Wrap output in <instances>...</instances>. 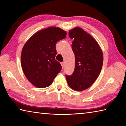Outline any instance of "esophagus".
I'll list each match as a JSON object with an SVG mask.
<instances>
[{
  "mask_svg": "<svg viewBox=\"0 0 126 126\" xmlns=\"http://www.w3.org/2000/svg\"><path fill=\"white\" fill-rule=\"evenodd\" d=\"M61 64L62 67L63 68L64 67V64H64V62H61Z\"/></svg>",
  "mask_w": 126,
  "mask_h": 126,
  "instance_id": "obj_1",
  "label": "esophagus"
}]
</instances>
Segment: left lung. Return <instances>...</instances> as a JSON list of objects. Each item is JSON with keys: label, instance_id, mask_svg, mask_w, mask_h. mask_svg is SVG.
I'll return each instance as SVG.
<instances>
[{"label": "left lung", "instance_id": "obj_1", "mask_svg": "<svg viewBox=\"0 0 126 126\" xmlns=\"http://www.w3.org/2000/svg\"><path fill=\"white\" fill-rule=\"evenodd\" d=\"M73 39L72 48L75 55V68L71 76H66L68 86L76 91L90 87L101 71L103 62V52L92 36L81 28L69 31Z\"/></svg>", "mask_w": 126, "mask_h": 126}]
</instances>
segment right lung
I'll return each instance as SVG.
<instances>
[{
    "label": "right lung",
    "mask_w": 126,
    "mask_h": 126,
    "mask_svg": "<svg viewBox=\"0 0 126 126\" xmlns=\"http://www.w3.org/2000/svg\"><path fill=\"white\" fill-rule=\"evenodd\" d=\"M66 35V32L60 28L50 27L37 32L24 44L21 65L26 78L35 87L50 86L61 72L62 66L55 59V45Z\"/></svg>",
    "instance_id": "obj_1"
}]
</instances>
